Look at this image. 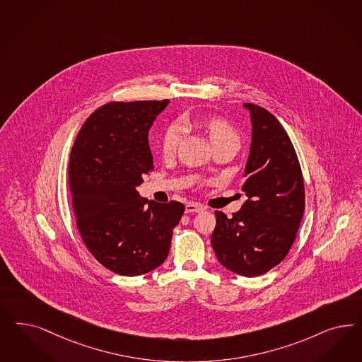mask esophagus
<instances>
[{
    "mask_svg": "<svg viewBox=\"0 0 362 362\" xmlns=\"http://www.w3.org/2000/svg\"><path fill=\"white\" fill-rule=\"evenodd\" d=\"M204 210V206L201 205V204H197V202H189L185 205V211L187 213H199V211H202Z\"/></svg>",
    "mask_w": 362,
    "mask_h": 362,
    "instance_id": "34e87169",
    "label": "esophagus"
}]
</instances>
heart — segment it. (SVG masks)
I'll return each mask as SVG.
<instances>
[{"label": "heart", "instance_id": "heart-1", "mask_svg": "<svg viewBox=\"0 0 362 362\" xmlns=\"http://www.w3.org/2000/svg\"><path fill=\"white\" fill-rule=\"evenodd\" d=\"M181 121L185 127H197V128L204 129L209 136L213 146L226 141H235V142L240 141L233 127L220 117L185 116ZM181 136H182V127L180 122H172L163 129V136L160 140V149L165 157L175 154L177 146L181 141Z\"/></svg>", "mask_w": 362, "mask_h": 362}]
</instances>
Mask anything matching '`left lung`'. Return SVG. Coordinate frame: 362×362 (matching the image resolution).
Masks as SVG:
<instances>
[{"instance_id": "8db88e82", "label": "left lung", "mask_w": 362, "mask_h": 362, "mask_svg": "<svg viewBox=\"0 0 362 362\" xmlns=\"http://www.w3.org/2000/svg\"><path fill=\"white\" fill-rule=\"evenodd\" d=\"M250 112L252 144L243 192L247 199L228 218L216 210L211 246L222 265L257 277L279 265L291 250L305 210L303 172L292 141L267 109Z\"/></svg>"}]
</instances>
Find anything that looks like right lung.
Returning <instances> with one entry per match:
<instances>
[{
  "label": "right lung",
  "mask_w": 362,
  "mask_h": 362,
  "mask_svg": "<svg viewBox=\"0 0 362 362\" xmlns=\"http://www.w3.org/2000/svg\"><path fill=\"white\" fill-rule=\"evenodd\" d=\"M169 100L107 103L83 122L69 157L77 229L94 258L121 276H140L168 257L185 206L136 190L154 169L148 133Z\"/></svg>",
  "instance_id": "right-lung-1"
}]
</instances>
